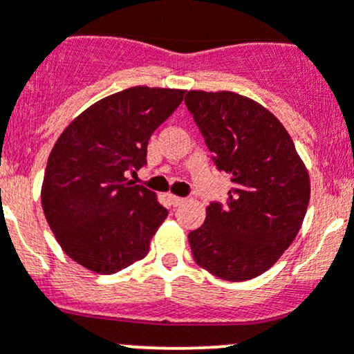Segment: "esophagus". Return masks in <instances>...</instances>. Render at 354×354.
I'll return each instance as SVG.
<instances>
[{
  "label": "esophagus",
  "instance_id": "obj_1",
  "mask_svg": "<svg viewBox=\"0 0 354 354\" xmlns=\"http://www.w3.org/2000/svg\"><path fill=\"white\" fill-rule=\"evenodd\" d=\"M169 200H171V203H173L174 207H180L181 203L185 202L183 197H176V195H169Z\"/></svg>",
  "mask_w": 354,
  "mask_h": 354
}]
</instances>
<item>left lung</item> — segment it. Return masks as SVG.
<instances>
[{
	"instance_id": "left-lung-1",
	"label": "left lung",
	"mask_w": 354,
	"mask_h": 354,
	"mask_svg": "<svg viewBox=\"0 0 354 354\" xmlns=\"http://www.w3.org/2000/svg\"><path fill=\"white\" fill-rule=\"evenodd\" d=\"M185 104L212 160L231 174L226 203L210 202L188 234L195 262L226 281H248L277 262L305 219L310 178L281 121L234 92L190 91Z\"/></svg>"
}]
</instances>
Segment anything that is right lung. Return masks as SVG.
<instances>
[{
  "label": "right lung",
  "mask_w": 354,
  "mask_h": 354,
  "mask_svg": "<svg viewBox=\"0 0 354 354\" xmlns=\"http://www.w3.org/2000/svg\"><path fill=\"white\" fill-rule=\"evenodd\" d=\"M178 88L131 87L75 118L49 154L42 209L65 253L85 269L116 274L149 253L167 210L128 180L147 164L151 135L183 101Z\"/></svg>",
  "instance_id": "obj_1"
}]
</instances>
